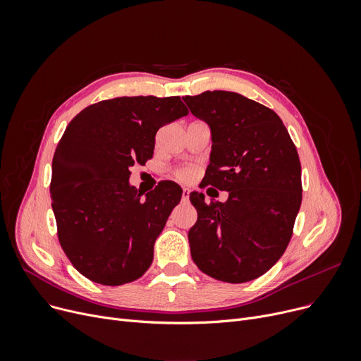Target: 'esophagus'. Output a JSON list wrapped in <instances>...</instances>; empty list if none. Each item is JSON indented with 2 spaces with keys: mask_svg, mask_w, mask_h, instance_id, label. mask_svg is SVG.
<instances>
[{
  "mask_svg": "<svg viewBox=\"0 0 361 361\" xmlns=\"http://www.w3.org/2000/svg\"><path fill=\"white\" fill-rule=\"evenodd\" d=\"M188 195H190V190H188L187 187L183 188V200H187L188 199Z\"/></svg>",
  "mask_w": 361,
  "mask_h": 361,
  "instance_id": "obj_1",
  "label": "esophagus"
}]
</instances>
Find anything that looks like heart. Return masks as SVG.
<instances>
[{
    "instance_id": "obj_1",
    "label": "heart",
    "mask_w": 361,
    "mask_h": 361,
    "mask_svg": "<svg viewBox=\"0 0 361 361\" xmlns=\"http://www.w3.org/2000/svg\"><path fill=\"white\" fill-rule=\"evenodd\" d=\"M192 176H193V169L190 166H181V168H177L174 171V177L181 180V181L192 178Z\"/></svg>"
}]
</instances>
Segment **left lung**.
I'll list each match as a JSON object with an SVG mask.
<instances>
[{
	"label": "left lung",
	"mask_w": 361,
	"mask_h": 361,
	"mask_svg": "<svg viewBox=\"0 0 361 361\" xmlns=\"http://www.w3.org/2000/svg\"><path fill=\"white\" fill-rule=\"evenodd\" d=\"M212 131L204 185L228 192L225 203L193 192L197 222L192 259L218 281L241 283L268 272L286 252L301 204V165L276 112L235 92L183 98Z\"/></svg>",
	"instance_id": "left-lung-1"
}]
</instances>
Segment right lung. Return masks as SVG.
I'll list each match as a JSON object with an SVG mask.
<instances>
[{
	"mask_svg": "<svg viewBox=\"0 0 361 361\" xmlns=\"http://www.w3.org/2000/svg\"><path fill=\"white\" fill-rule=\"evenodd\" d=\"M187 114L180 97H121L85 108L67 126L49 192L61 247L87 279L123 286L149 269L183 190L161 181L143 199L130 168L154 157L157 131Z\"/></svg>",
	"mask_w": 361,
	"mask_h": 361,
	"instance_id": "right-lung-1",
	"label": "right lung"
}]
</instances>
